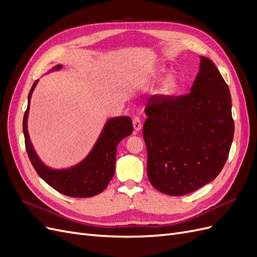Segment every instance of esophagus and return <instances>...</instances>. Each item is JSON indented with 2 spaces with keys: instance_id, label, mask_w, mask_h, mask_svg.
<instances>
[{
  "instance_id": "obj_1",
  "label": "esophagus",
  "mask_w": 257,
  "mask_h": 257,
  "mask_svg": "<svg viewBox=\"0 0 257 257\" xmlns=\"http://www.w3.org/2000/svg\"><path fill=\"white\" fill-rule=\"evenodd\" d=\"M133 126H134V130H135L136 132L141 131V128H142V126H143V124H142V120L139 119L138 116H135V118L133 119Z\"/></svg>"
}]
</instances>
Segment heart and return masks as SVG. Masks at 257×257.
<instances>
[{
  "label": "heart",
  "instance_id": "b5f03b06",
  "mask_svg": "<svg viewBox=\"0 0 257 257\" xmlns=\"http://www.w3.org/2000/svg\"><path fill=\"white\" fill-rule=\"evenodd\" d=\"M155 75H157L158 78H162V77L166 75V69L164 67H161ZM179 88H180V84H179V81L175 77H168V78L163 81L160 88V93L163 96H172L176 94Z\"/></svg>",
  "mask_w": 257,
  "mask_h": 257
}]
</instances>
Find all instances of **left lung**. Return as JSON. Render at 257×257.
I'll use <instances>...</instances> for the list:
<instances>
[{"instance_id": "left-lung-1", "label": "left lung", "mask_w": 257, "mask_h": 257, "mask_svg": "<svg viewBox=\"0 0 257 257\" xmlns=\"http://www.w3.org/2000/svg\"><path fill=\"white\" fill-rule=\"evenodd\" d=\"M147 175L170 196L211 182L228 158L235 124L228 85L211 60L200 57L189 94L153 95L146 107Z\"/></svg>"}]
</instances>
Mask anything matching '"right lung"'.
<instances>
[{
    "mask_svg": "<svg viewBox=\"0 0 257 257\" xmlns=\"http://www.w3.org/2000/svg\"><path fill=\"white\" fill-rule=\"evenodd\" d=\"M62 65H57L52 71H58ZM36 80L30 90L28 108L23 116V134L26 149L34 169L43 180L61 194L71 197H92L103 192L114 174L116 146L133 133V123L130 116H118L109 119L100 133L93 149L79 164L67 169H51L37 157L31 144L28 133V114L30 100L36 87Z\"/></svg>",
    "mask_w": 257,
    "mask_h": 257,
    "instance_id": "1",
    "label": "right lung"
}]
</instances>
